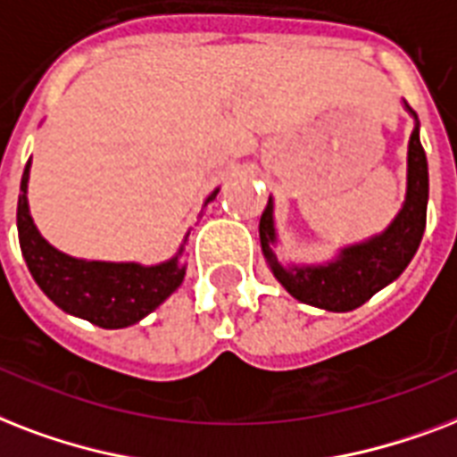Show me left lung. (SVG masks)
I'll use <instances>...</instances> for the list:
<instances>
[{
  "instance_id": "1",
  "label": "left lung",
  "mask_w": 457,
  "mask_h": 457,
  "mask_svg": "<svg viewBox=\"0 0 457 457\" xmlns=\"http://www.w3.org/2000/svg\"><path fill=\"white\" fill-rule=\"evenodd\" d=\"M408 143V186L401 212L391 224L372 238L353 243L338 250L334 260L324 264H281L274 253L277 224H274V200L269 197L267 210L260 219L262 253L277 281L293 298L328 312H350L364 305L374 293L394 284L422 243L427 226V200H429V169L427 154L420 143V121Z\"/></svg>"
}]
</instances>
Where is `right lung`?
Segmentation results:
<instances>
[{"instance_id": "1", "label": "right lung", "mask_w": 457, "mask_h": 457, "mask_svg": "<svg viewBox=\"0 0 457 457\" xmlns=\"http://www.w3.org/2000/svg\"><path fill=\"white\" fill-rule=\"evenodd\" d=\"M28 179H30V162L21 179L19 210H16L21 253L35 284L63 312L87 320L95 327L123 328L147 317L152 310H157L183 284L186 264L180 262V254L186 250L188 233L171 260L159 262L152 267L137 262L71 257L49 245L37 231L28 207ZM217 193L219 188L212 190L203 207H207Z\"/></svg>"}]
</instances>
